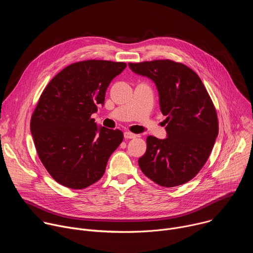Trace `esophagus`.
Wrapping results in <instances>:
<instances>
[{
    "mask_svg": "<svg viewBox=\"0 0 253 253\" xmlns=\"http://www.w3.org/2000/svg\"><path fill=\"white\" fill-rule=\"evenodd\" d=\"M136 137H137V135L134 134V133H131V132H128V131L124 132V138L125 139H133V138H136Z\"/></svg>",
    "mask_w": 253,
    "mask_h": 253,
    "instance_id": "1",
    "label": "esophagus"
}]
</instances>
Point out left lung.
<instances>
[{"label":"left lung","mask_w":253,"mask_h":253,"mask_svg":"<svg viewBox=\"0 0 253 253\" xmlns=\"http://www.w3.org/2000/svg\"><path fill=\"white\" fill-rule=\"evenodd\" d=\"M128 65L155 83L167 124V138L147 137L146 152L138 160L140 169L163 187L190 181L207 161L218 135L217 114L207 90L195 72L181 63L154 60Z\"/></svg>","instance_id":"left-lung-1"}]
</instances>
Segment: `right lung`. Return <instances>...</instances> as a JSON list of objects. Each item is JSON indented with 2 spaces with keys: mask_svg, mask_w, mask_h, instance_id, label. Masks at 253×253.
Listing matches in <instances>:
<instances>
[{
  "mask_svg": "<svg viewBox=\"0 0 253 253\" xmlns=\"http://www.w3.org/2000/svg\"><path fill=\"white\" fill-rule=\"evenodd\" d=\"M126 68L123 62L88 60L71 64L44 89L31 118L39 158L56 181L83 189L103 176L123 141L122 131L98 127L91 115L106 90Z\"/></svg>",
  "mask_w": 253,
  "mask_h": 253,
  "instance_id": "1",
  "label": "right lung"
}]
</instances>
